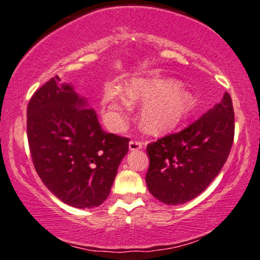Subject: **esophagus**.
Wrapping results in <instances>:
<instances>
[{
    "label": "esophagus",
    "instance_id": "34e87169",
    "mask_svg": "<svg viewBox=\"0 0 260 260\" xmlns=\"http://www.w3.org/2000/svg\"><path fill=\"white\" fill-rule=\"evenodd\" d=\"M128 147H129L131 151H138V150H140L141 147H143V144H141L140 141L132 140V141H129V145H128Z\"/></svg>",
    "mask_w": 260,
    "mask_h": 260
}]
</instances>
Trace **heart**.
<instances>
[{
    "instance_id": "1",
    "label": "heart",
    "mask_w": 260,
    "mask_h": 260,
    "mask_svg": "<svg viewBox=\"0 0 260 260\" xmlns=\"http://www.w3.org/2000/svg\"><path fill=\"white\" fill-rule=\"evenodd\" d=\"M131 102L145 101L139 119L145 132L160 134L178 126L196 107L195 95L172 78L136 77L126 85ZM117 86L105 89L101 100L105 121L112 131H120L128 101Z\"/></svg>"
}]
</instances>
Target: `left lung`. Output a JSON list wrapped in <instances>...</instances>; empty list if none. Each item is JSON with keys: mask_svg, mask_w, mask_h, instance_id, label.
I'll use <instances>...</instances> for the list:
<instances>
[{"mask_svg": "<svg viewBox=\"0 0 260 260\" xmlns=\"http://www.w3.org/2000/svg\"><path fill=\"white\" fill-rule=\"evenodd\" d=\"M234 139V110L224 92L221 101L182 132L147 146L146 184L165 205H183L199 196L219 175Z\"/></svg>", "mask_w": 260, "mask_h": 260, "instance_id": "1", "label": "left lung"}]
</instances>
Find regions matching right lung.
<instances>
[{"label":"right lung","instance_id":"add662e5","mask_svg":"<svg viewBox=\"0 0 260 260\" xmlns=\"http://www.w3.org/2000/svg\"><path fill=\"white\" fill-rule=\"evenodd\" d=\"M27 137L45 186L79 209L99 207L107 200L129 141L105 132L86 99L58 76L30 99Z\"/></svg>","mask_w":260,"mask_h":260}]
</instances>
